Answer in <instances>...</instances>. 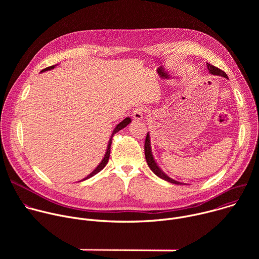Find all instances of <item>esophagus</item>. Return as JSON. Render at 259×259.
<instances>
[{"instance_id": "34e87169", "label": "esophagus", "mask_w": 259, "mask_h": 259, "mask_svg": "<svg viewBox=\"0 0 259 259\" xmlns=\"http://www.w3.org/2000/svg\"><path fill=\"white\" fill-rule=\"evenodd\" d=\"M132 117H133V119H135L137 121L142 120L143 119V109L141 107L135 108L132 112Z\"/></svg>"}]
</instances>
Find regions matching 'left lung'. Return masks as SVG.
<instances>
[{"label": "left lung", "mask_w": 259, "mask_h": 259, "mask_svg": "<svg viewBox=\"0 0 259 259\" xmlns=\"http://www.w3.org/2000/svg\"><path fill=\"white\" fill-rule=\"evenodd\" d=\"M207 68H208V70L210 71L211 75H214V76H221V77H224V78H226V79H229L228 75H227V73H226L224 70H221V69H219V68H217V67L211 65L210 63H207ZM150 139H151L150 133H147V134H146V138H145V142H144V154H145V159H146L147 165H149V167L151 168V170H152L157 176H159L160 178H162V179H164V180H166V181H168V182H171V183H174V184H183V183H181V182H179V181H176V180L170 178V177H169L167 174H165V173L162 171V169L158 166L156 160L154 159L153 153H152L151 140H150Z\"/></svg>", "instance_id": "1"}]
</instances>
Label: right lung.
<instances>
[{
	"instance_id": "right-lung-1",
	"label": "right lung",
	"mask_w": 259,
	"mask_h": 259,
	"mask_svg": "<svg viewBox=\"0 0 259 259\" xmlns=\"http://www.w3.org/2000/svg\"><path fill=\"white\" fill-rule=\"evenodd\" d=\"M57 64H55V65H51V66H49V67H46V68H44L43 70H41L42 72H44V71H47V70H50V69H53L55 66H56ZM131 123V119L130 118H125L122 122H120L117 126H116V128L114 129V131H113V134H112V138H113V136H114V134H116L118 131H120L121 129H123V128H125L128 124H130ZM112 138L109 139V141H108V144H107V149H106V152H105V155H104V157H103V159H102V161L99 163V165L86 177V178H84L83 180H86V179H88V178H90V177H92V176H94L95 174H97L98 172H100L104 167H105V165L107 164V162H108V158H109V154H110V144H112ZM83 180H80V181H83Z\"/></svg>"
}]
</instances>
